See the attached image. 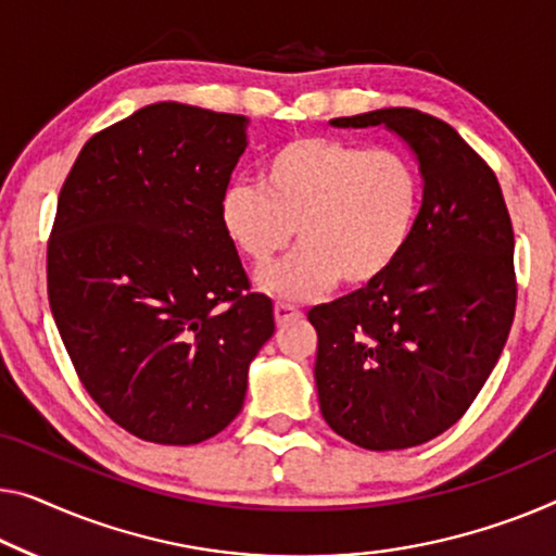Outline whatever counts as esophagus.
Here are the masks:
<instances>
[{"instance_id":"34e87169","label":"esophagus","mask_w":556,"mask_h":556,"mask_svg":"<svg viewBox=\"0 0 556 556\" xmlns=\"http://www.w3.org/2000/svg\"><path fill=\"white\" fill-rule=\"evenodd\" d=\"M275 317H277V321L279 325H285V321H289V319H296L300 317V309H296L294 304H287V302H277L275 304Z\"/></svg>"}]
</instances>
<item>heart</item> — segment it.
<instances>
[{
  "instance_id": "heart-1",
  "label": "heart",
  "mask_w": 556,
  "mask_h": 556,
  "mask_svg": "<svg viewBox=\"0 0 556 556\" xmlns=\"http://www.w3.org/2000/svg\"><path fill=\"white\" fill-rule=\"evenodd\" d=\"M419 212L421 177L409 154L327 135L275 147L260 185L235 181L219 199L222 231L254 267L285 252L296 229L302 244L260 277L285 300H309L337 281L377 285L407 252Z\"/></svg>"
}]
</instances>
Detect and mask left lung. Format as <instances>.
I'll use <instances>...</instances> for the list:
<instances>
[{
    "label": "left lung",
    "mask_w": 556,
    "mask_h": 556,
    "mask_svg": "<svg viewBox=\"0 0 556 556\" xmlns=\"http://www.w3.org/2000/svg\"><path fill=\"white\" fill-rule=\"evenodd\" d=\"M329 124H384L425 181L396 267L306 314L327 425L362 450H409L459 421L500 359L517 306L515 231L490 164L446 122L392 106Z\"/></svg>",
    "instance_id": "1"
}]
</instances>
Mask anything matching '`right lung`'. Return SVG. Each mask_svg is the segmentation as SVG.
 I'll return each mask as SVG.
<instances>
[{
  "label": "right lung",
  "instance_id": "obj_1",
  "mask_svg": "<svg viewBox=\"0 0 556 556\" xmlns=\"http://www.w3.org/2000/svg\"><path fill=\"white\" fill-rule=\"evenodd\" d=\"M247 117L149 104L89 139L47 247L52 317L81 384L122 429L199 444L242 412L275 334L219 225Z\"/></svg>",
  "mask_w": 556,
  "mask_h": 556
}]
</instances>
